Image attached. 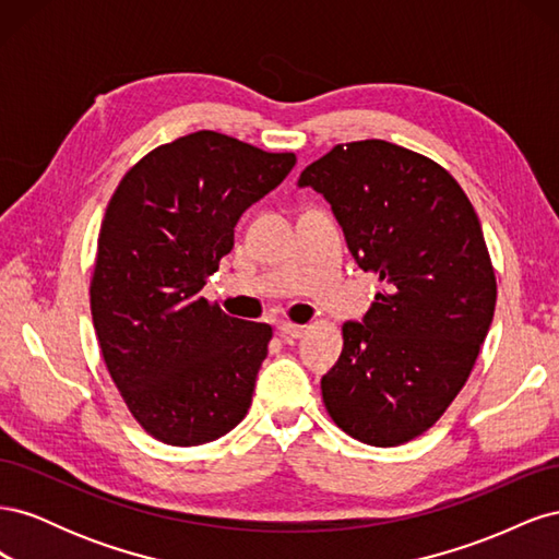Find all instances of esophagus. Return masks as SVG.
I'll list each match as a JSON object with an SVG mask.
<instances>
[{"label":"esophagus","instance_id":"1","mask_svg":"<svg viewBox=\"0 0 559 559\" xmlns=\"http://www.w3.org/2000/svg\"><path fill=\"white\" fill-rule=\"evenodd\" d=\"M284 341H298V337L306 333V329L298 326V324H292V321H282V324L277 326Z\"/></svg>","mask_w":559,"mask_h":559}]
</instances>
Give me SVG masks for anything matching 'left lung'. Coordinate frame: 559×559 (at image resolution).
I'll return each instance as SVG.
<instances>
[{
    "instance_id": "8db88e82",
    "label": "left lung",
    "mask_w": 559,
    "mask_h": 559,
    "mask_svg": "<svg viewBox=\"0 0 559 559\" xmlns=\"http://www.w3.org/2000/svg\"><path fill=\"white\" fill-rule=\"evenodd\" d=\"M326 198L354 261L382 289L321 396L333 421L376 448L425 433L460 394L495 317L483 228L441 165L384 140L337 144L300 173Z\"/></svg>"
}]
</instances>
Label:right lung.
Segmentation results:
<instances>
[{
	"instance_id": "right-lung-1",
	"label": "right lung",
	"mask_w": 559,
	"mask_h": 559,
	"mask_svg": "<svg viewBox=\"0 0 559 559\" xmlns=\"http://www.w3.org/2000/svg\"><path fill=\"white\" fill-rule=\"evenodd\" d=\"M200 130L144 156L118 183L97 238L91 312L109 376L158 441L202 445L238 427L273 329L200 296L240 216L294 170Z\"/></svg>"
}]
</instances>
